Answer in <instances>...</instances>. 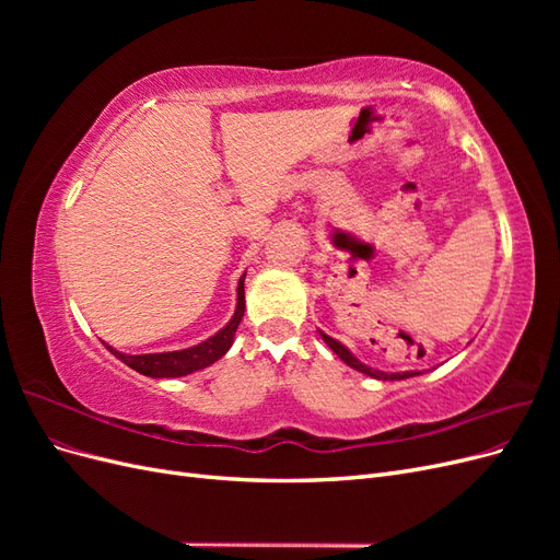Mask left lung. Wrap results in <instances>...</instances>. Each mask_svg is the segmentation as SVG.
<instances>
[{"label": "left lung", "mask_w": 560, "mask_h": 560, "mask_svg": "<svg viewBox=\"0 0 560 560\" xmlns=\"http://www.w3.org/2000/svg\"><path fill=\"white\" fill-rule=\"evenodd\" d=\"M319 336H322V341H325V343L338 354V358H341V360H343L348 366H352L354 371H360V374H366V376L376 378V381H404V378H411V376H420V371H401V374L397 371V374H387V371H381V369H374V366H369V364L360 362L343 343H338L336 338L327 336L325 331H319Z\"/></svg>", "instance_id": "8db88e82"}]
</instances>
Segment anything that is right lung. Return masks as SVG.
<instances>
[{"instance_id": "obj_1", "label": "right lung", "mask_w": 560, "mask_h": 560, "mask_svg": "<svg viewBox=\"0 0 560 560\" xmlns=\"http://www.w3.org/2000/svg\"><path fill=\"white\" fill-rule=\"evenodd\" d=\"M245 313V273L238 280V299H235V313L226 322V325L219 329L214 336L206 338V341L184 348V350H173V352H147V354H126L118 352L116 348L107 346V350L114 354V358L128 364L130 369L138 371L142 376L149 378H179V376H189L194 371L206 369L214 364L217 360H222L233 346V336L235 329H238L241 319Z\"/></svg>"}]
</instances>
